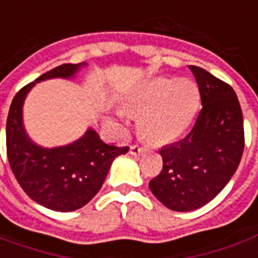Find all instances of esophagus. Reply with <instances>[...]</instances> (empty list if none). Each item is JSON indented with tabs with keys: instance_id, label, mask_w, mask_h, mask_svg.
Listing matches in <instances>:
<instances>
[{
	"instance_id": "obj_1",
	"label": "esophagus",
	"mask_w": 258,
	"mask_h": 258,
	"mask_svg": "<svg viewBox=\"0 0 258 258\" xmlns=\"http://www.w3.org/2000/svg\"><path fill=\"white\" fill-rule=\"evenodd\" d=\"M144 152L143 147H140V145H131V148H130V154L131 155H134V157H138V155H141Z\"/></svg>"
}]
</instances>
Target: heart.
I'll return each instance as SVG.
<instances>
[{
    "mask_svg": "<svg viewBox=\"0 0 258 258\" xmlns=\"http://www.w3.org/2000/svg\"><path fill=\"white\" fill-rule=\"evenodd\" d=\"M199 89L190 79L155 78L130 94L125 106L141 114L140 131L154 144L179 138L192 124L199 107ZM115 120L122 122V114Z\"/></svg>",
    "mask_w": 258,
    "mask_h": 258,
    "instance_id": "heart-1",
    "label": "heart"
}]
</instances>
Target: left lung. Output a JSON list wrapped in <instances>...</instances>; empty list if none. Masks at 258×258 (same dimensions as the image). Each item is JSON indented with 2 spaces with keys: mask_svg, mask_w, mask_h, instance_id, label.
Listing matches in <instances>:
<instances>
[{
  "mask_svg": "<svg viewBox=\"0 0 258 258\" xmlns=\"http://www.w3.org/2000/svg\"><path fill=\"white\" fill-rule=\"evenodd\" d=\"M202 110L183 140L161 150L162 171L150 182L168 209L190 212L209 203L232 179L244 148L243 114L230 86L202 68L189 66Z\"/></svg>",
  "mask_w": 258,
  "mask_h": 258,
  "instance_id": "1",
  "label": "left lung"
}]
</instances>
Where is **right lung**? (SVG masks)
Here are the masks:
<instances>
[{"instance_id":"add662e5","label":"right lung","mask_w":258,"mask_h":258,"mask_svg":"<svg viewBox=\"0 0 258 258\" xmlns=\"http://www.w3.org/2000/svg\"><path fill=\"white\" fill-rule=\"evenodd\" d=\"M87 63H64L49 70L21 89L7 118V155L12 172L32 201L56 212H73L92 201L104 183L108 169L128 147L101 141L96 130L87 128L73 143L42 147L32 141L24 125V103L28 93L49 79H75Z\"/></svg>"}]
</instances>
